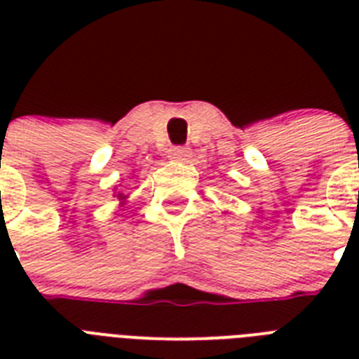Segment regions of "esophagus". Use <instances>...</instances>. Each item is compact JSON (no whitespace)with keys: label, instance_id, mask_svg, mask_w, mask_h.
<instances>
[{"label":"esophagus","instance_id":"1","mask_svg":"<svg viewBox=\"0 0 359 359\" xmlns=\"http://www.w3.org/2000/svg\"><path fill=\"white\" fill-rule=\"evenodd\" d=\"M190 156V149L188 147H173L169 149V158L171 160H177V162H184Z\"/></svg>","mask_w":359,"mask_h":359}]
</instances>
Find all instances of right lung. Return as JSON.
I'll list each match as a JSON object with an SVG mask.
<instances>
[{
  "instance_id": "obj_1",
  "label": "right lung",
  "mask_w": 359,
  "mask_h": 359,
  "mask_svg": "<svg viewBox=\"0 0 359 359\" xmlns=\"http://www.w3.org/2000/svg\"><path fill=\"white\" fill-rule=\"evenodd\" d=\"M115 196H117V199H121V201H124V199H126V196H124L123 191H115Z\"/></svg>"
}]
</instances>
